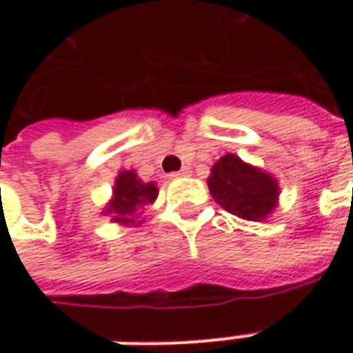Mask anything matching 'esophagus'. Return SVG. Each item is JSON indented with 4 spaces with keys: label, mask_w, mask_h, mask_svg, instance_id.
I'll list each match as a JSON object with an SVG mask.
<instances>
[{
    "label": "esophagus",
    "mask_w": 353,
    "mask_h": 353,
    "mask_svg": "<svg viewBox=\"0 0 353 353\" xmlns=\"http://www.w3.org/2000/svg\"><path fill=\"white\" fill-rule=\"evenodd\" d=\"M188 174H190V169H186V167H184V169H181L179 172H172V174H170V179H181V176H188Z\"/></svg>",
    "instance_id": "esophagus-1"
}]
</instances>
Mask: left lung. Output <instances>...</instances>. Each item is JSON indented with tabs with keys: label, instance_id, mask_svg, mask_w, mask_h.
<instances>
[{
	"label": "left lung",
	"instance_id": "1",
	"mask_svg": "<svg viewBox=\"0 0 353 353\" xmlns=\"http://www.w3.org/2000/svg\"><path fill=\"white\" fill-rule=\"evenodd\" d=\"M212 198L230 214L248 222H263L279 206V181L234 153L220 157L210 169Z\"/></svg>",
	"mask_w": 353,
	"mask_h": 353
}]
</instances>
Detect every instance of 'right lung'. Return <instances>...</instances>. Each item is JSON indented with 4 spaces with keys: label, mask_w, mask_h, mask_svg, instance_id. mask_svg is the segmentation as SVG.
<instances>
[{
    "label": "right lung",
    "mask_w": 353,
    "mask_h": 353,
    "mask_svg": "<svg viewBox=\"0 0 353 353\" xmlns=\"http://www.w3.org/2000/svg\"><path fill=\"white\" fill-rule=\"evenodd\" d=\"M159 196L157 184L145 183L133 169L119 170L112 188V198L108 200L102 216H110L114 224L139 225L145 206L153 204Z\"/></svg>",
    "instance_id": "1"
}]
</instances>
